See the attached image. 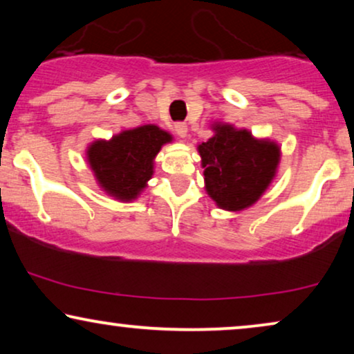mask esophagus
<instances>
[{
  "label": "esophagus",
  "instance_id": "esophagus-1",
  "mask_svg": "<svg viewBox=\"0 0 354 354\" xmlns=\"http://www.w3.org/2000/svg\"><path fill=\"white\" fill-rule=\"evenodd\" d=\"M174 130H176V133L180 138H185L187 133H188V127H187L185 122H177L176 125H174Z\"/></svg>",
  "mask_w": 354,
  "mask_h": 354
}]
</instances>
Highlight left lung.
Listing matches in <instances>:
<instances>
[{
	"label": "left lung",
	"mask_w": 354,
	"mask_h": 354,
	"mask_svg": "<svg viewBox=\"0 0 354 354\" xmlns=\"http://www.w3.org/2000/svg\"><path fill=\"white\" fill-rule=\"evenodd\" d=\"M212 130L214 135L198 145L207 195L221 209H246L274 180L280 162L279 145L254 138L246 129L230 124H214Z\"/></svg>",
	"instance_id": "1"
}]
</instances>
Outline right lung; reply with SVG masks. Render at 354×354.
Segmentation results:
<instances>
[{"label":"right lung","instance_id":"right-lung-1","mask_svg":"<svg viewBox=\"0 0 354 354\" xmlns=\"http://www.w3.org/2000/svg\"><path fill=\"white\" fill-rule=\"evenodd\" d=\"M172 135L158 125L124 130L111 140H96L86 149V161L100 187L120 201H132L154 172V158Z\"/></svg>","mask_w":354,"mask_h":354}]
</instances>
